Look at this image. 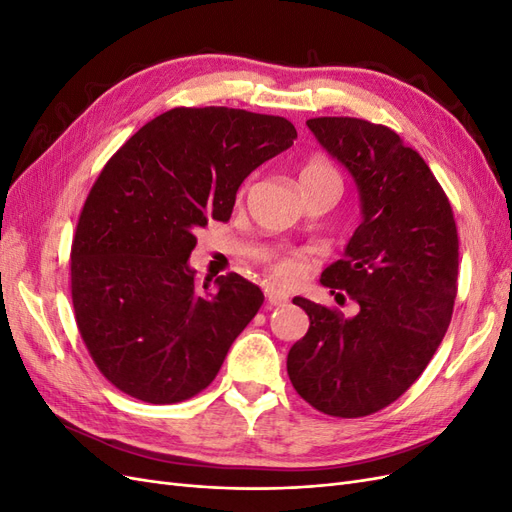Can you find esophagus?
<instances>
[{
  "label": "esophagus",
  "mask_w": 512,
  "mask_h": 512,
  "mask_svg": "<svg viewBox=\"0 0 512 512\" xmlns=\"http://www.w3.org/2000/svg\"><path fill=\"white\" fill-rule=\"evenodd\" d=\"M267 301L271 307H277V305H284L288 301V294L280 288H269L267 290Z\"/></svg>",
  "instance_id": "esophagus-1"
}]
</instances>
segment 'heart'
Instances as JSON below:
<instances>
[{
    "label": "heart",
    "instance_id": "1",
    "mask_svg": "<svg viewBox=\"0 0 512 512\" xmlns=\"http://www.w3.org/2000/svg\"><path fill=\"white\" fill-rule=\"evenodd\" d=\"M299 183H301V190L331 188L337 194L342 192V177H339L337 168L333 164H329L327 160H320V158H312L303 164L301 173H299ZM271 271L284 282H294L303 275L305 260L297 252L280 254V256L271 258Z\"/></svg>",
    "mask_w": 512,
    "mask_h": 512
}]
</instances>
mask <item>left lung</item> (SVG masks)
Returning <instances> with one entry per match:
<instances>
[{
  "label": "left lung",
  "mask_w": 512,
  "mask_h": 512,
  "mask_svg": "<svg viewBox=\"0 0 512 512\" xmlns=\"http://www.w3.org/2000/svg\"><path fill=\"white\" fill-rule=\"evenodd\" d=\"M307 128L359 192L361 224L320 275L359 314L294 297L309 329L288 352V376L316 410L367 416L404 395L442 342L457 297V226L425 160L391 128L354 117L307 119Z\"/></svg>",
  "instance_id": "8db88e82"
}]
</instances>
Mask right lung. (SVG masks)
<instances>
[{"label":"right lung","instance_id":"add662e5","mask_svg":"<svg viewBox=\"0 0 512 512\" xmlns=\"http://www.w3.org/2000/svg\"><path fill=\"white\" fill-rule=\"evenodd\" d=\"M284 117L173 108L106 162L72 241V303L104 378L147 404L213 382L265 294L237 273L194 280L198 228L228 222L239 185L292 147Z\"/></svg>","mask_w":512,"mask_h":512}]
</instances>
